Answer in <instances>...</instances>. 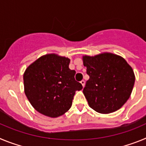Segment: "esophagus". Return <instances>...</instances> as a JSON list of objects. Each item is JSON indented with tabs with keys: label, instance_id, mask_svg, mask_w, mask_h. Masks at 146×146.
I'll return each mask as SVG.
<instances>
[{
	"label": "esophagus",
	"instance_id": "esophagus-1",
	"mask_svg": "<svg viewBox=\"0 0 146 146\" xmlns=\"http://www.w3.org/2000/svg\"><path fill=\"white\" fill-rule=\"evenodd\" d=\"M80 83H81V84H82V87H84V86H85V83H86V82H85L84 80H82L80 81Z\"/></svg>",
	"mask_w": 146,
	"mask_h": 146
}]
</instances>
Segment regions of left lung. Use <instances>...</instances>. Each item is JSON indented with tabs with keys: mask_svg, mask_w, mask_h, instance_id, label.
I'll use <instances>...</instances> for the list:
<instances>
[{
	"mask_svg": "<svg viewBox=\"0 0 146 146\" xmlns=\"http://www.w3.org/2000/svg\"><path fill=\"white\" fill-rule=\"evenodd\" d=\"M89 75L83 94L90 108L103 114L113 113L129 98L135 84L132 68L124 58L109 52L82 57Z\"/></svg>",
	"mask_w": 146,
	"mask_h": 146,
	"instance_id": "8db88e82",
	"label": "left lung"
}]
</instances>
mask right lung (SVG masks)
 Segmentation results:
<instances>
[{
    "instance_id": "obj_1",
    "label": "right lung",
    "mask_w": 146,
    "mask_h": 146,
    "mask_svg": "<svg viewBox=\"0 0 146 146\" xmlns=\"http://www.w3.org/2000/svg\"><path fill=\"white\" fill-rule=\"evenodd\" d=\"M70 59L47 54L31 64L23 75L25 94L38 113L56 118L70 109L76 91L82 88L69 68Z\"/></svg>"
}]
</instances>
